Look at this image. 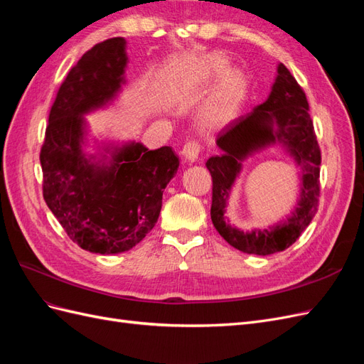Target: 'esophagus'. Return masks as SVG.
I'll return each instance as SVG.
<instances>
[{
	"instance_id": "1",
	"label": "esophagus",
	"mask_w": 364,
	"mask_h": 364,
	"mask_svg": "<svg viewBox=\"0 0 364 364\" xmlns=\"http://www.w3.org/2000/svg\"><path fill=\"white\" fill-rule=\"evenodd\" d=\"M200 151H202V146H200V142H197V141H188V142H185V146H183V149H182V155L188 159V161H196L197 158H199V155H200Z\"/></svg>"
}]
</instances>
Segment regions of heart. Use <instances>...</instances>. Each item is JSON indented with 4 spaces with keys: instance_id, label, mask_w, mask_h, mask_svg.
Wrapping results in <instances>:
<instances>
[{
    "instance_id": "obj_1",
    "label": "heart",
    "mask_w": 364,
    "mask_h": 364,
    "mask_svg": "<svg viewBox=\"0 0 364 364\" xmlns=\"http://www.w3.org/2000/svg\"><path fill=\"white\" fill-rule=\"evenodd\" d=\"M228 65L225 58L213 54L197 62L191 70V85H208L225 74L202 111V121L208 127H222L228 124L237 115L241 98L246 92L245 75L237 70L228 71Z\"/></svg>"
}]
</instances>
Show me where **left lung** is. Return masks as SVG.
<instances>
[{
	"label": "left lung",
	"mask_w": 364,
	"mask_h": 364,
	"mask_svg": "<svg viewBox=\"0 0 364 364\" xmlns=\"http://www.w3.org/2000/svg\"><path fill=\"white\" fill-rule=\"evenodd\" d=\"M277 140L288 146L303 167L301 200L284 224L269 230L243 233L226 224L224 220L228 190L239 172L240 161L252 151ZM217 146L223 153L209 158L206 168L213 176L211 220L218 234L232 247L253 255H272L289 249L317 213L322 155L306 95L285 65L279 63L278 77L267 100L250 114L230 121L218 134Z\"/></svg>",
	"instance_id": "8db88e82"
}]
</instances>
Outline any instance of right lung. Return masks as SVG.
<instances>
[{
	"mask_svg": "<svg viewBox=\"0 0 364 364\" xmlns=\"http://www.w3.org/2000/svg\"><path fill=\"white\" fill-rule=\"evenodd\" d=\"M124 46L123 38L98 42L70 70L50 109L39 155L43 200L77 246L102 255L126 252L150 232L179 167L168 146H124L102 167L82 155V115L119 90Z\"/></svg>",
	"mask_w": 364,
	"mask_h": 364,
	"instance_id": "right-lung-1",
	"label": "right lung"
}]
</instances>
